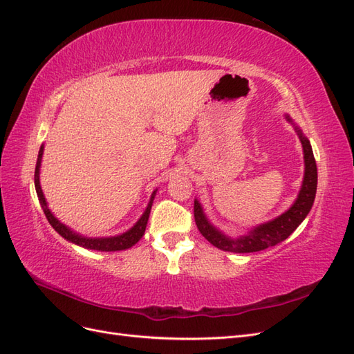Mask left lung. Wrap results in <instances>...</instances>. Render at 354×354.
Returning a JSON list of instances; mask_svg holds the SVG:
<instances>
[{"label":"left lung","mask_w":354,"mask_h":354,"mask_svg":"<svg viewBox=\"0 0 354 354\" xmlns=\"http://www.w3.org/2000/svg\"><path fill=\"white\" fill-rule=\"evenodd\" d=\"M286 120L292 123L289 115H286ZM295 130L302 144V149H304V163H306L304 179H302V185L295 203L292 205L285 214H281L276 219L268 221L266 224L255 227L245 236L233 239L230 236H225L222 231H219L218 228L212 225L205 215L203 207H201V205L198 203V200H194L196 224L201 236H203L209 243H212L221 250L236 252V254H249V252L264 250L267 248L276 246L277 243H280V241L288 239L297 230V227L301 224V222L306 219L313 203H315L316 189H317V167H316L315 156H313L310 140L302 135V132L297 126H295Z\"/></svg>","instance_id":"left-lung-1"}]
</instances>
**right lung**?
<instances>
[{
    "mask_svg": "<svg viewBox=\"0 0 354 354\" xmlns=\"http://www.w3.org/2000/svg\"><path fill=\"white\" fill-rule=\"evenodd\" d=\"M43 151H44V145H41L38 151V158H37V166H35V175H34V183H35V189H37V196L39 200V205H41L44 215L47 218V221L50 222L57 233L62 236L64 239H66L68 241L74 245H78L86 249H93V250H102V252H115V250H124L132 248L133 245H136L138 241L142 239L145 228H147V222L149 218V212H151V206H153V200L156 196V191L151 196L149 203L144 212V215L139 218V221L136 224L130 228L126 233L120 234V236H114V237H97V239H92V237H84L77 234L75 231L71 230L69 227H66L65 224H62L59 219H56V216L50 212V209L47 207V201L44 198L41 185H39V166H41V158H43Z\"/></svg>",
    "mask_w": 354,
    "mask_h": 354,
    "instance_id": "obj_1",
    "label": "right lung"
}]
</instances>
